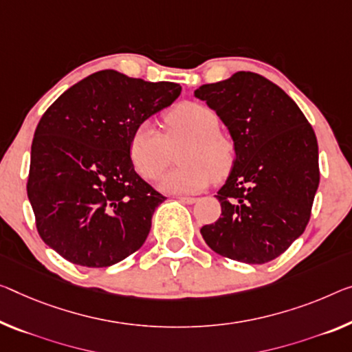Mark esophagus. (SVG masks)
<instances>
[{
    "label": "esophagus",
    "mask_w": 352,
    "mask_h": 352,
    "mask_svg": "<svg viewBox=\"0 0 352 352\" xmlns=\"http://www.w3.org/2000/svg\"><path fill=\"white\" fill-rule=\"evenodd\" d=\"M177 199H179L181 203H186V204H193V203L198 201V199L193 198V197H177Z\"/></svg>",
    "instance_id": "1"
}]
</instances>
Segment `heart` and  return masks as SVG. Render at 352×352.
Here are the masks:
<instances>
[{
  "label": "heart",
  "mask_w": 352,
  "mask_h": 352,
  "mask_svg": "<svg viewBox=\"0 0 352 352\" xmlns=\"http://www.w3.org/2000/svg\"><path fill=\"white\" fill-rule=\"evenodd\" d=\"M165 133L153 124L140 122L133 129L129 154L144 179H155L170 164L173 149H181V166L162 177V190L170 193H195L208 187L210 177L220 179L234 160V144L219 131V116L209 107L184 102L166 113Z\"/></svg>",
  "instance_id": "obj_1"
}]
</instances>
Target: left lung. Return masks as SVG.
<instances>
[{
  "mask_svg": "<svg viewBox=\"0 0 352 352\" xmlns=\"http://www.w3.org/2000/svg\"><path fill=\"white\" fill-rule=\"evenodd\" d=\"M195 97L228 127L236 153L215 195L221 215L203 226V239L234 261H272L310 220L320 186L315 131L282 88L253 72L199 86Z\"/></svg>",
  "mask_w": 352,
  "mask_h": 352,
  "instance_id": "8db88e82",
  "label": "left lung"
}]
</instances>
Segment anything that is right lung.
<instances>
[{"label": "right lung", "mask_w": 352, "mask_h": 352, "mask_svg": "<svg viewBox=\"0 0 352 352\" xmlns=\"http://www.w3.org/2000/svg\"><path fill=\"white\" fill-rule=\"evenodd\" d=\"M181 89L107 69L47 108L32 138L26 190L37 232L64 259L108 267L144 244L165 197L137 175L129 142Z\"/></svg>", "instance_id": "obj_1"}]
</instances>
